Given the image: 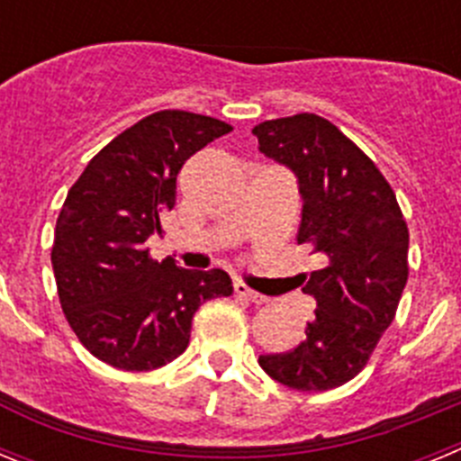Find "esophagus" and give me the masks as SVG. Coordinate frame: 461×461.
I'll return each instance as SVG.
<instances>
[{"label": "esophagus", "instance_id": "1", "mask_svg": "<svg viewBox=\"0 0 461 461\" xmlns=\"http://www.w3.org/2000/svg\"><path fill=\"white\" fill-rule=\"evenodd\" d=\"M235 293H238L240 297H244V300H249V303H256V304L267 303L266 295H260V293L251 291V288L247 286V284H242V281H238V284H235Z\"/></svg>", "mask_w": 461, "mask_h": 461}]
</instances>
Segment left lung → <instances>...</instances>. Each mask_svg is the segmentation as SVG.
<instances>
[{"mask_svg": "<svg viewBox=\"0 0 461 461\" xmlns=\"http://www.w3.org/2000/svg\"><path fill=\"white\" fill-rule=\"evenodd\" d=\"M266 157L295 173L303 194L297 244L325 267L304 275L316 312L304 339L260 356V367L293 390L339 388L365 369L397 313L409 279V226L390 182L325 117L300 113L251 129Z\"/></svg>", "mask_w": 461, "mask_h": 461, "instance_id": "obj_1", "label": "left lung"}]
</instances>
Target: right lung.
Instances as JSON below:
<instances>
[{"label":"right lung","instance_id":"right-lung-1","mask_svg":"<svg viewBox=\"0 0 461 461\" xmlns=\"http://www.w3.org/2000/svg\"><path fill=\"white\" fill-rule=\"evenodd\" d=\"M233 126L186 110H158L101 149L68 189L57 217V295L80 344L110 367L149 372L185 353L205 300L228 297L223 270L195 272L149 256L164 233L186 158Z\"/></svg>","mask_w":461,"mask_h":461}]
</instances>
